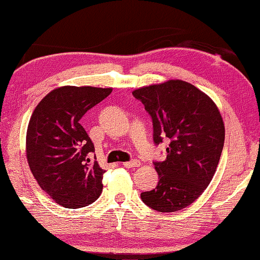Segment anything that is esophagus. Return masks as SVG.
<instances>
[{"label":"esophagus","instance_id":"esophagus-1","mask_svg":"<svg viewBox=\"0 0 260 260\" xmlns=\"http://www.w3.org/2000/svg\"><path fill=\"white\" fill-rule=\"evenodd\" d=\"M140 165V161L139 160H132V161H127V162L123 164L124 168L128 169H133V168H138Z\"/></svg>","mask_w":260,"mask_h":260}]
</instances>
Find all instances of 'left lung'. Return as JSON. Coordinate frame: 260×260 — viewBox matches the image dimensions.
<instances>
[{
	"instance_id": "8db88e82",
	"label": "left lung",
	"mask_w": 260,
	"mask_h": 260,
	"mask_svg": "<svg viewBox=\"0 0 260 260\" xmlns=\"http://www.w3.org/2000/svg\"><path fill=\"white\" fill-rule=\"evenodd\" d=\"M132 94L151 116L155 144L170 139L166 160L154 162L159 182L140 198L160 213L181 210L199 198L216 171L225 140L219 109L207 94L180 79Z\"/></svg>"
}]
</instances>
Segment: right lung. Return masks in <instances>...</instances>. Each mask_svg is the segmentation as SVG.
<instances>
[{"label": "right lung", "instance_id": "right-lung-1", "mask_svg": "<svg viewBox=\"0 0 260 260\" xmlns=\"http://www.w3.org/2000/svg\"><path fill=\"white\" fill-rule=\"evenodd\" d=\"M111 88L66 85L53 89L32 112L26 131V159L31 174L53 202L78 209L103 192L105 170L80 120L111 94Z\"/></svg>", "mask_w": 260, "mask_h": 260}]
</instances>
